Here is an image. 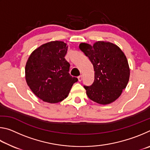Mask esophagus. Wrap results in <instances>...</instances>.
<instances>
[{"instance_id":"1","label":"esophagus","mask_w":150,"mask_h":150,"mask_svg":"<svg viewBox=\"0 0 150 150\" xmlns=\"http://www.w3.org/2000/svg\"><path fill=\"white\" fill-rule=\"evenodd\" d=\"M77 79H78V81H82V79H83L82 75H79V77H77Z\"/></svg>"}]
</instances>
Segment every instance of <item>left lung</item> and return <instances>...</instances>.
Masks as SVG:
<instances>
[{
    "instance_id": "left-lung-1",
    "label": "left lung",
    "mask_w": 150,
    "mask_h": 150,
    "mask_svg": "<svg viewBox=\"0 0 150 150\" xmlns=\"http://www.w3.org/2000/svg\"><path fill=\"white\" fill-rule=\"evenodd\" d=\"M79 49L92 63L95 79L90 86L84 85L88 97L101 105L112 103L120 96L130 77L128 61L117 45L98 42L91 45L85 43Z\"/></svg>"
}]
</instances>
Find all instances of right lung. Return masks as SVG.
Instances as JSON below:
<instances>
[{
	"instance_id": "right-lung-1",
	"label": "right lung",
	"mask_w": 150,
	"mask_h": 150,
	"mask_svg": "<svg viewBox=\"0 0 150 150\" xmlns=\"http://www.w3.org/2000/svg\"><path fill=\"white\" fill-rule=\"evenodd\" d=\"M67 50V44L63 42H50L35 50L27 61V84L44 102L57 103L63 100L78 81L69 73L70 64L65 59Z\"/></svg>"
}]
</instances>
